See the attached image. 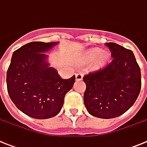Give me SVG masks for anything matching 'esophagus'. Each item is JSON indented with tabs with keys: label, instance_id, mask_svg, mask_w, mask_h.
Listing matches in <instances>:
<instances>
[{
	"label": "esophagus",
	"instance_id": "obj_1",
	"mask_svg": "<svg viewBox=\"0 0 147 147\" xmlns=\"http://www.w3.org/2000/svg\"><path fill=\"white\" fill-rule=\"evenodd\" d=\"M83 78V75L80 72H78V73L76 75V81H81L82 80Z\"/></svg>",
	"mask_w": 147,
	"mask_h": 147
}]
</instances>
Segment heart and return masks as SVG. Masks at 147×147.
Masks as SVG:
<instances>
[{"mask_svg": "<svg viewBox=\"0 0 147 147\" xmlns=\"http://www.w3.org/2000/svg\"><path fill=\"white\" fill-rule=\"evenodd\" d=\"M110 59V54L107 52H101L99 48H92L85 53L81 59L79 65H85L93 61L91 69L92 71H98L106 66Z\"/></svg>", "mask_w": 147, "mask_h": 147, "instance_id": "heart-1", "label": "heart"}]
</instances>
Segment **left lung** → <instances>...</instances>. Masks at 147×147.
I'll list each match as a JSON object with an SVG mask.
<instances>
[{"instance_id":"8db88e82","label":"left lung","mask_w":147,"mask_h":147,"mask_svg":"<svg viewBox=\"0 0 147 147\" xmlns=\"http://www.w3.org/2000/svg\"><path fill=\"white\" fill-rule=\"evenodd\" d=\"M112 62L102 70L84 76V103L92 116L114 118L124 114L139 96L141 73L134 54L114 42L105 43Z\"/></svg>"}]
</instances>
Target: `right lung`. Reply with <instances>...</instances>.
I'll return each instance as SVG.
<instances>
[{"instance_id": "obj_1", "label": "right lung", "mask_w": 147, "mask_h": 147, "mask_svg": "<svg viewBox=\"0 0 147 147\" xmlns=\"http://www.w3.org/2000/svg\"><path fill=\"white\" fill-rule=\"evenodd\" d=\"M59 42H31L13 52L7 72V87L16 107L27 116L48 119L62 109L76 77L62 79L50 66L47 53Z\"/></svg>"}]
</instances>
